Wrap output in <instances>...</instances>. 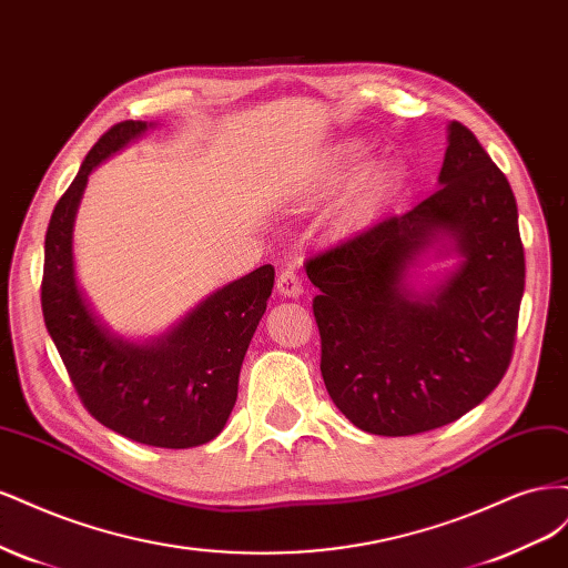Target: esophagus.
<instances>
[{"label": "esophagus", "instance_id": "34e87169", "mask_svg": "<svg viewBox=\"0 0 568 568\" xmlns=\"http://www.w3.org/2000/svg\"><path fill=\"white\" fill-rule=\"evenodd\" d=\"M277 294L282 298H298L303 296V284L294 270H284L277 277Z\"/></svg>", "mask_w": 568, "mask_h": 568}]
</instances>
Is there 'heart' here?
Here are the masks:
<instances>
[{"instance_id": "b5f03b06", "label": "heart", "mask_w": 568, "mask_h": 568, "mask_svg": "<svg viewBox=\"0 0 568 568\" xmlns=\"http://www.w3.org/2000/svg\"><path fill=\"white\" fill-rule=\"evenodd\" d=\"M355 159H357V149H353V146L341 149L338 153H332V156L324 163H320L313 173H307L305 178H301L294 186H291V196H294V201H298V203L320 199L326 189H332L343 175L348 173V170L355 165ZM386 180H388L386 168L374 165L367 170L363 180L353 186V192L341 205L338 225L343 230H355L363 225V222L369 217L376 199H379Z\"/></svg>"}]
</instances>
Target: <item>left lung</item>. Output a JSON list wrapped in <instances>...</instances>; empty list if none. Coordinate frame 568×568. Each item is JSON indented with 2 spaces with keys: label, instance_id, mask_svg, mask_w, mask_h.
I'll list each match as a JSON object with an SVG mask.
<instances>
[{
  "label": "left lung",
  "instance_id": "8db88e82",
  "mask_svg": "<svg viewBox=\"0 0 568 568\" xmlns=\"http://www.w3.org/2000/svg\"><path fill=\"white\" fill-rule=\"evenodd\" d=\"M453 260L440 275L420 267ZM322 379L374 436L445 426L509 367L524 296L517 199L476 136L448 125L438 192L305 263Z\"/></svg>",
  "mask_w": 568,
  "mask_h": 568
}]
</instances>
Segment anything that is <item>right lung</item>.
<instances>
[{"mask_svg":"<svg viewBox=\"0 0 568 568\" xmlns=\"http://www.w3.org/2000/svg\"><path fill=\"white\" fill-rule=\"evenodd\" d=\"M153 128L156 123L146 120L113 125L59 199L44 239L42 313L94 419L134 443L184 450L213 440L232 415L239 372L265 315L274 267L263 265L215 288L159 336H125L97 313L75 270L80 201L92 170Z\"/></svg>","mask_w":568,"mask_h":568,"instance_id":"1","label":"right lung"}]
</instances>
